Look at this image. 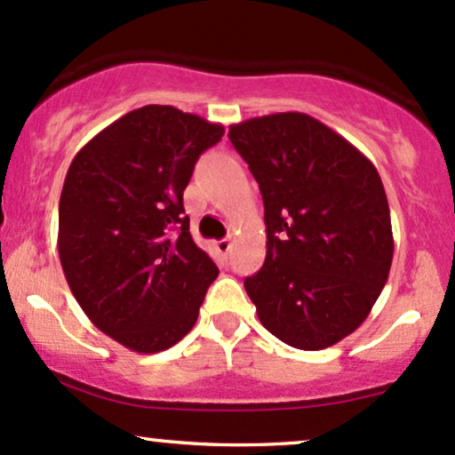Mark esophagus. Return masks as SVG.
Segmentation results:
<instances>
[{"mask_svg": "<svg viewBox=\"0 0 455 455\" xmlns=\"http://www.w3.org/2000/svg\"><path fill=\"white\" fill-rule=\"evenodd\" d=\"M216 250L222 254L224 259H227L233 250V242L231 239H220V242H216Z\"/></svg>", "mask_w": 455, "mask_h": 455, "instance_id": "obj_1", "label": "esophagus"}]
</instances>
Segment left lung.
I'll return each instance as SVG.
<instances>
[{
    "mask_svg": "<svg viewBox=\"0 0 455 455\" xmlns=\"http://www.w3.org/2000/svg\"><path fill=\"white\" fill-rule=\"evenodd\" d=\"M228 139L265 205L267 254L243 280L259 321L301 351L333 347L370 315L394 259L379 171L306 113L245 119Z\"/></svg>",
    "mask_w": 455,
    "mask_h": 455,
    "instance_id": "8db88e82",
    "label": "left lung"
}]
</instances>
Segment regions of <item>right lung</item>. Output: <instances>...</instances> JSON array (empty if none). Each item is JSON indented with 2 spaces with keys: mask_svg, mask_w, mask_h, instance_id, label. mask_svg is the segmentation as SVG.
<instances>
[{
  "mask_svg": "<svg viewBox=\"0 0 455 455\" xmlns=\"http://www.w3.org/2000/svg\"><path fill=\"white\" fill-rule=\"evenodd\" d=\"M222 134L220 124L148 104L98 132L68 169L57 235L68 286L93 325L130 351L180 342L218 278L190 235L184 190Z\"/></svg>",
  "mask_w": 455,
  "mask_h": 455,
  "instance_id": "add662e5",
  "label": "right lung"
}]
</instances>
